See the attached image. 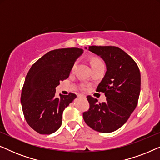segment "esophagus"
<instances>
[{
	"label": "esophagus",
	"instance_id": "esophagus-1",
	"mask_svg": "<svg viewBox=\"0 0 160 160\" xmlns=\"http://www.w3.org/2000/svg\"><path fill=\"white\" fill-rule=\"evenodd\" d=\"M78 97H82V98H86V96H85V95H78Z\"/></svg>",
	"mask_w": 160,
	"mask_h": 160
}]
</instances>
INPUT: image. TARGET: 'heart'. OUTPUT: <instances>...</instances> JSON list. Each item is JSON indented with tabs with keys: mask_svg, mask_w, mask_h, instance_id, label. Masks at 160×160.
<instances>
[{
	"mask_svg": "<svg viewBox=\"0 0 160 160\" xmlns=\"http://www.w3.org/2000/svg\"><path fill=\"white\" fill-rule=\"evenodd\" d=\"M98 63H101V62H100L99 61H97V60H93L92 62V65H95V64H98ZM76 63H75V64L73 65V68H75V66H76ZM83 87V88H84V87Z\"/></svg>",
	"mask_w": 160,
	"mask_h": 160,
	"instance_id": "b5f03b06",
	"label": "heart"
}]
</instances>
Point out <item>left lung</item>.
<instances>
[{
    "label": "left lung",
    "instance_id": "1",
    "mask_svg": "<svg viewBox=\"0 0 160 160\" xmlns=\"http://www.w3.org/2000/svg\"><path fill=\"white\" fill-rule=\"evenodd\" d=\"M87 49V48H86ZM106 65V73L96 91L105 93L106 101L87 96L89 109L83 113L87 125L100 132L108 133L123 125L136 108L141 92V73L134 60L119 47H89Z\"/></svg>",
    "mask_w": 160,
    "mask_h": 160
}]
</instances>
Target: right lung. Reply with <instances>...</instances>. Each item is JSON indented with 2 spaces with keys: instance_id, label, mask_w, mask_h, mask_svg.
I'll list each match as a JSON object with an SVG mask.
<instances>
[{
  "instance_id": "add662e5",
  "label": "right lung",
  "mask_w": 160,
  "mask_h": 160,
  "mask_svg": "<svg viewBox=\"0 0 160 160\" xmlns=\"http://www.w3.org/2000/svg\"><path fill=\"white\" fill-rule=\"evenodd\" d=\"M84 50L64 48L47 52L36 61L25 77L21 94L27 123L42 135L56 132L62 124L64 109L76 98L73 93L55 96L60 81L68 78L74 62Z\"/></svg>"
}]
</instances>
